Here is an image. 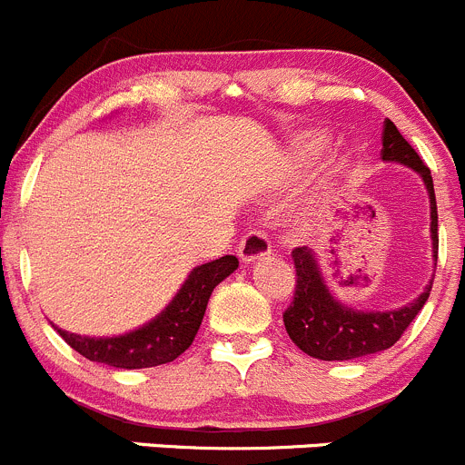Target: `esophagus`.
<instances>
[{
    "label": "esophagus",
    "mask_w": 465,
    "mask_h": 465,
    "mask_svg": "<svg viewBox=\"0 0 465 465\" xmlns=\"http://www.w3.org/2000/svg\"><path fill=\"white\" fill-rule=\"evenodd\" d=\"M271 254V241L263 232H247L242 236V241L238 242V257H241L242 263H252L259 262V259H266Z\"/></svg>",
    "instance_id": "34e87169"
}]
</instances>
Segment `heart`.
<instances>
[{"mask_svg": "<svg viewBox=\"0 0 465 465\" xmlns=\"http://www.w3.org/2000/svg\"><path fill=\"white\" fill-rule=\"evenodd\" d=\"M321 149H323V137H319V134H307V137L298 142V155L305 160L319 155Z\"/></svg>", "mask_w": 465, "mask_h": 465, "instance_id": "obj_1", "label": "heart"}]
</instances>
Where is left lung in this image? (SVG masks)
I'll list each match as a JSON object with an SVG mask.
<instances>
[{
    "label": "left lung",
    "instance_id": "1",
    "mask_svg": "<svg viewBox=\"0 0 465 465\" xmlns=\"http://www.w3.org/2000/svg\"><path fill=\"white\" fill-rule=\"evenodd\" d=\"M381 142H383L381 158L385 163H399L415 169L427 185L429 203H431L433 259H438V211L431 172L390 119L383 124ZM292 259L296 268V292L292 305L282 314L284 328L302 353L319 360H353L390 349L413 323L431 293V284H427L420 298L399 310L360 312L332 296L310 247H296Z\"/></svg>",
    "mask_w": 465,
    "mask_h": 465
}]
</instances>
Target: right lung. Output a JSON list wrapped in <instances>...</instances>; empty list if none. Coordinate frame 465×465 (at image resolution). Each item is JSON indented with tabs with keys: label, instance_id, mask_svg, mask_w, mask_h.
Wrapping results in <instances>:
<instances>
[{
	"label": "right lung",
	"instance_id": "add662e5",
	"mask_svg": "<svg viewBox=\"0 0 465 465\" xmlns=\"http://www.w3.org/2000/svg\"><path fill=\"white\" fill-rule=\"evenodd\" d=\"M238 268L233 254L194 268L173 296V301L155 319L119 337H82L54 328L71 349L91 362H103L119 370H144L172 362L190 349L213 289Z\"/></svg>",
	"mask_w": 465,
	"mask_h": 465
}]
</instances>
